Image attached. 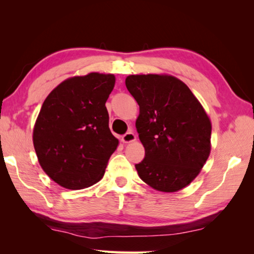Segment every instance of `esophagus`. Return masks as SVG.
Listing matches in <instances>:
<instances>
[{
  "mask_svg": "<svg viewBox=\"0 0 254 254\" xmlns=\"http://www.w3.org/2000/svg\"><path fill=\"white\" fill-rule=\"evenodd\" d=\"M136 140V135L134 134V133L133 132H127V133H126V134H124L123 136H122V141L124 143H131V142H134V141Z\"/></svg>",
  "mask_w": 254,
  "mask_h": 254,
  "instance_id": "obj_1",
  "label": "esophagus"
}]
</instances>
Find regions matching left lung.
Masks as SVG:
<instances>
[{"mask_svg":"<svg viewBox=\"0 0 254 254\" xmlns=\"http://www.w3.org/2000/svg\"><path fill=\"white\" fill-rule=\"evenodd\" d=\"M126 85L140 106L135 127L145 157L135 165L139 177L163 192L188 186L212 148V123L203 105L171 75H130Z\"/></svg>","mask_w":254,"mask_h":254,"instance_id":"left-lung-1","label":"left lung"}]
</instances>
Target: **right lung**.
Wrapping results in <instances>:
<instances>
[{
    "instance_id": "add662e5",
    "label": "right lung",
    "mask_w": 254,
    "mask_h": 254,
    "mask_svg": "<svg viewBox=\"0 0 254 254\" xmlns=\"http://www.w3.org/2000/svg\"><path fill=\"white\" fill-rule=\"evenodd\" d=\"M113 74L88 72L60 83L44 102L33 127V147L42 170L59 186L83 189L100 182L119 145L105 103Z\"/></svg>"
}]
</instances>
